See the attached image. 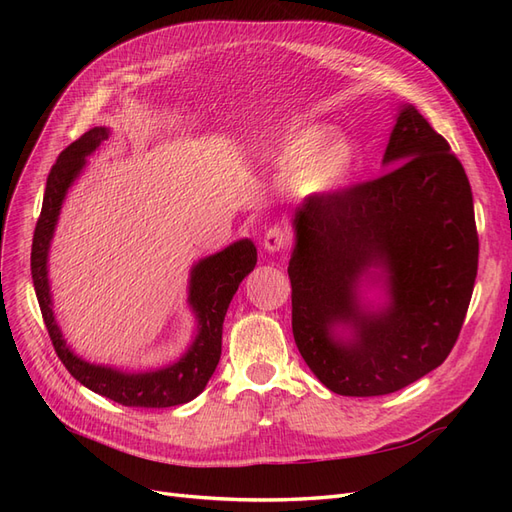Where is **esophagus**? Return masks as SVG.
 Instances as JSON below:
<instances>
[{
	"label": "esophagus",
	"mask_w": 512,
	"mask_h": 512,
	"mask_svg": "<svg viewBox=\"0 0 512 512\" xmlns=\"http://www.w3.org/2000/svg\"><path fill=\"white\" fill-rule=\"evenodd\" d=\"M286 245H288V232L282 226H271L265 232V239H262V247H265L269 254L286 250Z\"/></svg>",
	"instance_id": "34e87169"
}]
</instances>
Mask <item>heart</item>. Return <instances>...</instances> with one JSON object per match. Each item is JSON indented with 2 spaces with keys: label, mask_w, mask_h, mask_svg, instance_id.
I'll return each instance as SVG.
<instances>
[{
  "label": "heart",
  "mask_w": 512,
  "mask_h": 512,
  "mask_svg": "<svg viewBox=\"0 0 512 512\" xmlns=\"http://www.w3.org/2000/svg\"><path fill=\"white\" fill-rule=\"evenodd\" d=\"M275 164L305 192L329 194L352 175L356 147L346 136H331L327 126H307L288 138Z\"/></svg>",
  "instance_id": "b5f03b06"
}]
</instances>
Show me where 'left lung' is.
<instances>
[{
	"mask_svg": "<svg viewBox=\"0 0 512 512\" xmlns=\"http://www.w3.org/2000/svg\"><path fill=\"white\" fill-rule=\"evenodd\" d=\"M382 164L389 173L294 213V342L314 376L348 397L395 393L442 365L478 269L468 175L414 106H401ZM367 279L390 294L378 313L358 301Z\"/></svg>",
	"mask_w": 512,
	"mask_h": 512,
	"instance_id": "left-lung-1",
	"label": "left lung"
}]
</instances>
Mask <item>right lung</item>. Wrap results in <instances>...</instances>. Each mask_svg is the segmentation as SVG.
<instances>
[{
    "mask_svg": "<svg viewBox=\"0 0 512 512\" xmlns=\"http://www.w3.org/2000/svg\"><path fill=\"white\" fill-rule=\"evenodd\" d=\"M106 138L108 128L102 126L85 132L79 141L59 153L46 179L42 211L32 243V280L40 312L61 363L89 391L130 408H170L188 404L198 393H203L220 363L226 309L243 277L256 267V247L250 239H241L224 247L222 252L196 262L190 275L188 303L196 314L198 333L188 352L173 365L153 371H123L79 359L70 346H66V339L61 337L53 316L46 260H49L51 239L70 185L81 175L89 153H94Z\"/></svg>",
    "mask_w": 512,
    "mask_h": 512,
    "instance_id": "right-lung-1",
    "label": "right lung"
}]
</instances>
